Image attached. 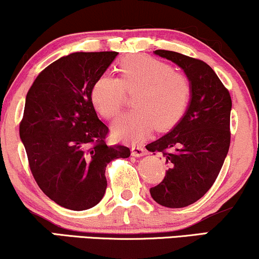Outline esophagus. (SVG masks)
Wrapping results in <instances>:
<instances>
[{"label": "esophagus", "mask_w": 259, "mask_h": 259, "mask_svg": "<svg viewBox=\"0 0 259 259\" xmlns=\"http://www.w3.org/2000/svg\"><path fill=\"white\" fill-rule=\"evenodd\" d=\"M145 154L146 150L143 148V146H132V156H135V157H142V156H144Z\"/></svg>", "instance_id": "esophagus-1"}]
</instances>
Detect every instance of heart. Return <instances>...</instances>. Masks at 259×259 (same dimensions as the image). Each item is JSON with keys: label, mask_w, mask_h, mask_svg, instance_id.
<instances>
[{"label": "heart", "mask_w": 259, "mask_h": 259, "mask_svg": "<svg viewBox=\"0 0 259 259\" xmlns=\"http://www.w3.org/2000/svg\"><path fill=\"white\" fill-rule=\"evenodd\" d=\"M124 91L135 92L136 110L124 114L113 124V135L120 140L140 142L157 127L164 132L181 119L190 102L187 76L168 63L152 57L127 56L119 62V78L105 73L91 88V102L105 119L120 113Z\"/></svg>", "instance_id": "1"}]
</instances>
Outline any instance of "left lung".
Here are the masks:
<instances>
[{"label": "left lung", "mask_w": 259, "mask_h": 259, "mask_svg": "<svg viewBox=\"0 0 259 259\" xmlns=\"http://www.w3.org/2000/svg\"><path fill=\"white\" fill-rule=\"evenodd\" d=\"M154 54L183 69L191 95L186 111L170 132L146 145L149 151L162 152L169 167L163 181L150 193L161 205L184 207L210 190L227 157L232 100L205 62L169 50Z\"/></svg>", "instance_id": "8db88e82"}]
</instances>
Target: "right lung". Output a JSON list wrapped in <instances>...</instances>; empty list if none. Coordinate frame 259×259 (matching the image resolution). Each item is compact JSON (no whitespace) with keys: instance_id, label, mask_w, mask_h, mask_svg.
Instances as JSON below:
<instances>
[{"instance_id":"obj_1","label":"right lung","mask_w":259,"mask_h":259,"mask_svg":"<svg viewBox=\"0 0 259 259\" xmlns=\"http://www.w3.org/2000/svg\"><path fill=\"white\" fill-rule=\"evenodd\" d=\"M116 52L72 53L43 69L26 95L20 139L38 186L66 209L81 211L101 202L105 167L130 157L123 145L108 146L91 88Z\"/></svg>"}]
</instances>
